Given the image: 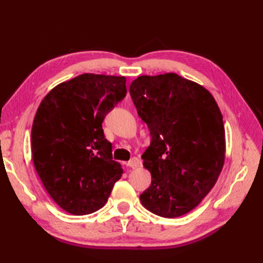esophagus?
Segmentation results:
<instances>
[{
    "label": "esophagus",
    "mask_w": 263,
    "mask_h": 263,
    "mask_svg": "<svg viewBox=\"0 0 263 263\" xmlns=\"http://www.w3.org/2000/svg\"><path fill=\"white\" fill-rule=\"evenodd\" d=\"M139 164H140V161H139L138 158H133V159H130L128 162L126 163L127 166H129V168H133V169L138 168Z\"/></svg>",
    "instance_id": "34e87169"
}]
</instances>
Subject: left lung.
<instances>
[{
  "label": "left lung",
  "mask_w": 263,
  "mask_h": 263,
  "mask_svg": "<svg viewBox=\"0 0 263 263\" xmlns=\"http://www.w3.org/2000/svg\"><path fill=\"white\" fill-rule=\"evenodd\" d=\"M129 93L151 135L141 156L151 184L140 202L158 216H182L210 193L224 165L219 107L204 86L176 73L140 76Z\"/></svg>",
  "instance_id": "left-lung-1"
}]
</instances>
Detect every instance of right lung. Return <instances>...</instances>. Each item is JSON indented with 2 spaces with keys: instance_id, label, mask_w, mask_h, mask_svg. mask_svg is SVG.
Here are the masks:
<instances>
[{
  "instance_id": "right-lung-1",
  "label": "right lung",
  "mask_w": 263,
  "mask_h": 263,
  "mask_svg": "<svg viewBox=\"0 0 263 263\" xmlns=\"http://www.w3.org/2000/svg\"><path fill=\"white\" fill-rule=\"evenodd\" d=\"M126 78L84 73L54 86L39 105L31 127V156L47 192L72 215L102 209L121 163L102 123L126 95Z\"/></svg>"
}]
</instances>
